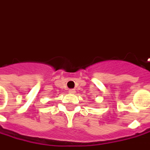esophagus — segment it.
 Masks as SVG:
<instances>
[{
	"label": "esophagus",
	"mask_w": 150,
	"mask_h": 150,
	"mask_svg": "<svg viewBox=\"0 0 150 150\" xmlns=\"http://www.w3.org/2000/svg\"><path fill=\"white\" fill-rule=\"evenodd\" d=\"M69 92V93H73V94H74V93H75V90H74V89H70Z\"/></svg>",
	"instance_id": "1"
}]
</instances>
